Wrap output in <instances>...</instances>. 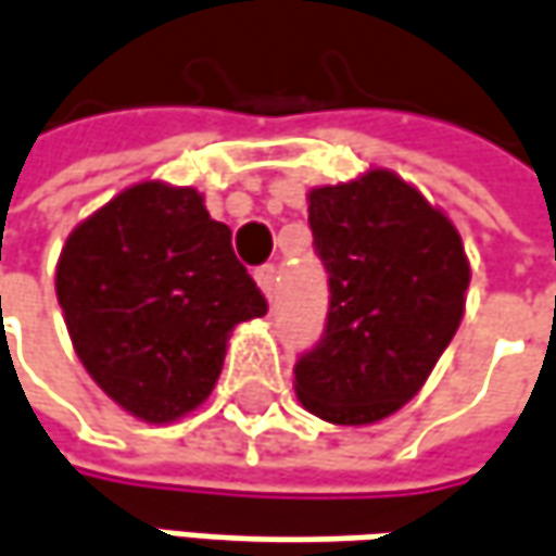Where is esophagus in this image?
<instances>
[{"label": "esophagus", "instance_id": "34e87169", "mask_svg": "<svg viewBox=\"0 0 556 556\" xmlns=\"http://www.w3.org/2000/svg\"><path fill=\"white\" fill-rule=\"evenodd\" d=\"M253 278H256V288L263 291L265 300H271V293H275V268H271V265H263V268L253 271Z\"/></svg>", "mask_w": 556, "mask_h": 556}]
</instances>
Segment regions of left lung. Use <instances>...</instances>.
<instances>
[{
    "label": "left lung",
    "mask_w": 556,
    "mask_h": 556,
    "mask_svg": "<svg viewBox=\"0 0 556 556\" xmlns=\"http://www.w3.org/2000/svg\"><path fill=\"white\" fill-rule=\"evenodd\" d=\"M306 203L331 306L293 391L331 426H372L422 391L457 334L469 260L447 212L388 168L313 187Z\"/></svg>",
    "instance_id": "8db88e82"
}]
</instances>
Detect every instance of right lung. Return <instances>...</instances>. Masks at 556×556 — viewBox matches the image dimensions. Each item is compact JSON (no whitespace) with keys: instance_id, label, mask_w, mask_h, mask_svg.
Listing matches in <instances>:
<instances>
[{"instance_id":"1","label":"right lung","mask_w":556,"mask_h":556,"mask_svg":"<svg viewBox=\"0 0 556 556\" xmlns=\"http://www.w3.org/2000/svg\"><path fill=\"white\" fill-rule=\"evenodd\" d=\"M55 296L87 375L150 426L206 403L231 331L268 309L231 228L200 190L165 181L130 184L71 231Z\"/></svg>"}]
</instances>
